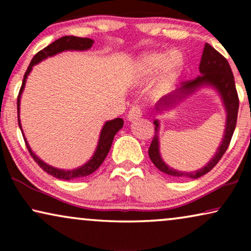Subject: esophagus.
<instances>
[{"mask_svg":"<svg viewBox=\"0 0 251 251\" xmlns=\"http://www.w3.org/2000/svg\"><path fill=\"white\" fill-rule=\"evenodd\" d=\"M142 115H143L142 108H140L138 105H135L130 108V111L128 113V120L129 121H133V120L139 119Z\"/></svg>","mask_w":251,"mask_h":251,"instance_id":"34e87169","label":"esophagus"}]
</instances>
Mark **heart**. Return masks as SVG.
Instances as JSON below:
<instances>
[{
	"mask_svg": "<svg viewBox=\"0 0 251 251\" xmlns=\"http://www.w3.org/2000/svg\"><path fill=\"white\" fill-rule=\"evenodd\" d=\"M183 68V58L177 51L173 52H151L144 56L137 65L140 76H152L161 70L157 89L163 90L174 83Z\"/></svg>",
	"mask_w": 251,
	"mask_h": 251,
	"instance_id": "b5f03b06",
	"label": "heart"
}]
</instances>
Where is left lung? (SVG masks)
Returning <instances> with one entry per match:
<instances>
[{
  "label": "left lung",
  "instance_id": "left-lung-1",
  "mask_svg": "<svg viewBox=\"0 0 251 251\" xmlns=\"http://www.w3.org/2000/svg\"><path fill=\"white\" fill-rule=\"evenodd\" d=\"M200 72V76L193 78V80L183 82V87H181L179 90H176L173 95H169L168 97L161 99L160 104L169 105L173 100H177L178 98H180L179 95L191 94L195 88L199 87V85L205 83L214 85V87L217 88L218 91L221 92L223 100H224V105L226 107V112H227L225 136L222 142V145L219 146L218 152L216 153L214 159H212L207 166L202 168L200 170L194 171V173H181V171L171 169V168L168 167L167 164L163 162L162 159H161L159 153V140H157V128H159V123H157V121H154V125H155V128H154L155 129V135H154L153 140L152 143H151V146L149 149L150 159L154 163V166H155L159 170L162 171V173L177 178L188 177L195 179V178H199L209 173V171L219 162V160H221L222 156L225 154L226 150L228 149L233 132H234L235 130L236 120H238L239 96L235 88L234 76H233L231 66H229L226 58L208 43H205L203 53H202Z\"/></svg>",
  "mask_w": 251,
  "mask_h": 251
}]
</instances>
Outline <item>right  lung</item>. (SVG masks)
<instances>
[{"instance_id": "1", "label": "right lung", "mask_w": 251, "mask_h": 251, "mask_svg": "<svg viewBox=\"0 0 251 251\" xmlns=\"http://www.w3.org/2000/svg\"><path fill=\"white\" fill-rule=\"evenodd\" d=\"M94 44V41L91 39H88V37H77V36H72V35H67V36H63L60 39H58L52 42L49 46L44 48L41 51H39L35 56L33 57L32 61H30L28 68L25 72V75H24L23 78V84L20 87L19 94H18V98H17V112H18V125L19 128L22 130V126H20V119H19V106H20V95L24 90V87H25L26 83V78L28 76L29 72L32 71V67L34 65L40 63L41 60L46 59L47 57L53 56L58 52H61V51L65 50H87L89 48L92 47ZM123 126V120L122 119H114L112 121H107L105 123V126H102V130L100 132V138H99V143L97 146V150L92 156V159L82 166L81 168H77V169L74 170H60L57 169V168H53L51 166H48L47 163H44L42 160H40L35 154L32 152L30 147L27 143V140L24 136V140H25L26 147L28 150V152L32 157L34 159V161L39 164L40 168L48 173L51 176L59 178V179L63 180H71V179H75V178H81V177H85L91 175L92 173H95L96 170L98 169L99 167L101 166V163L104 162L105 157L107 156V154L109 152V149H111L113 139H114L115 133L119 131ZM23 133V130H22Z\"/></svg>"}]
</instances>
